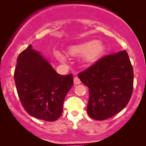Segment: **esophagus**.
I'll return each instance as SVG.
<instances>
[{
    "label": "esophagus",
    "mask_w": 146,
    "mask_h": 146,
    "mask_svg": "<svg viewBox=\"0 0 146 146\" xmlns=\"http://www.w3.org/2000/svg\"><path fill=\"white\" fill-rule=\"evenodd\" d=\"M73 81H74L75 85H78V84H80V82H80V79H79L78 77H75L74 79H73Z\"/></svg>",
    "instance_id": "1"
}]
</instances>
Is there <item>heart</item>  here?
Returning a JSON list of instances; mask_svg holds the SVG:
<instances>
[{"label": "heart", "instance_id": "b5f03b06", "mask_svg": "<svg viewBox=\"0 0 146 146\" xmlns=\"http://www.w3.org/2000/svg\"><path fill=\"white\" fill-rule=\"evenodd\" d=\"M104 50L105 47L102 43L93 39L71 46L68 48L67 53L69 56L73 57L84 56L85 62L92 64L100 58ZM55 56L60 61H64L66 60V57L60 53H55Z\"/></svg>", "mask_w": 146, "mask_h": 146}]
</instances>
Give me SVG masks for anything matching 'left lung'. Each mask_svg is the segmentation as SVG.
Listing matches in <instances>:
<instances>
[{"instance_id": "obj_1", "label": "left lung", "mask_w": 146, "mask_h": 146, "mask_svg": "<svg viewBox=\"0 0 146 146\" xmlns=\"http://www.w3.org/2000/svg\"><path fill=\"white\" fill-rule=\"evenodd\" d=\"M78 76L89 88L87 111L93 119L112 117L131 98L133 70L125 50L102 57Z\"/></svg>"}]
</instances>
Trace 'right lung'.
I'll use <instances>...</instances> for the list:
<instances>
[{"instance_id":"right-lung-1","label":"right lung","mask_w":146,"mask_h":146,"mask_svg":"<svg viewBox=\"0 0 146 146\" xmlns=\"http://www.w3.org/2000/svg\"><path fill=\"white\" fill-rule=\"evenodd\" d=\"M14 78L22 104L29 115L47 121L61 117L66 94L73 85V74L62 76L29 45L19 54Z\"/></svg>"}]
</instances>
